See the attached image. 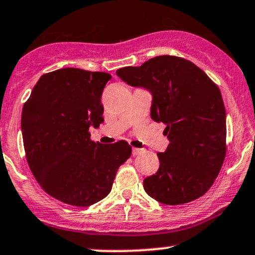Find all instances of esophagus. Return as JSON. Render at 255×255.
<instances>
[{
	"instance_id": "1",
	"label": "esophagus",
	"mask_w": 255,
	"mask_h": 255,
	"mask_svg": "<svg viewBox=\"0 0 255 255\" xmlns=\"http://www.w3.org/2000/svg\"><path fill=\"white\" fill-rule=\"evenodd\" d=\"M143 153V149H139V148H132V155H139V154Z\"/></svg>"
}]
</instances>
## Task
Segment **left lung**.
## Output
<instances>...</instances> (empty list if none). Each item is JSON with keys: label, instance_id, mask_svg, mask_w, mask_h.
<instances>
[{"label": "left lung", "instance_id": "obj_1", "mask_svg": "<svg viewBox=\"0 0 255 255\" xmlns=\"http://www.w3.org/2000/svg\"><path fill=\"white\" fill-rule=\"evenodd\" d=\"M118 77L153 95L150 117L166 125L168 144L158 153V172L143 181L145 193L165 205H183L212 187L227 154V117L216 83L195 64L161 55Z\"/></svg>", "mask_w": 255, "mask_h": 255}]
</instances>
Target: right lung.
<instances>
[{"label":"right lung","mask_w":255,"mask_h":255,"mask_svg":"<svg viewBox=\"0 0 255 255\" xmlns=\"http://www.w3.org/2000/svg\"><path fill=\"white\" fill-rule=\"evenodd\" d=\"M112 76L81 68L45 73L21 114L25 154L42 189L64 204L88 207L112 189L119 166L131 155L125 141L101 144L89 128L104 122L102 91Z\"/></svg>","instance_id":"right-lung-1"}]
</instances>
